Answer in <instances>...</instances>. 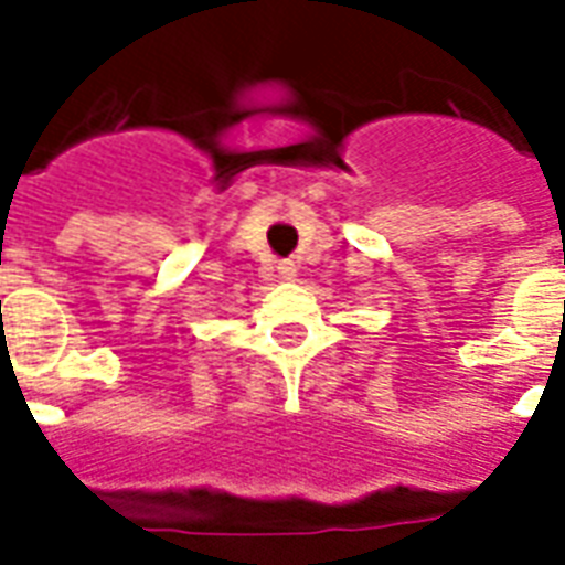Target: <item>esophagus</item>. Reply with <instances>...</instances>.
I'll return each mask as SVG.
<instances>
[{"instance_id": "34e87169", "label": "esophagus", "mask_w": 565, "mask_h": 565, "mask_svg": "<svg viewBox=\"0 0 565 565\" xmlns=\"http://www.w3.org/2000/svg\"><path fill=\"white\" fill-rule=\"evenodd\" d=\"M278 275H281L284 281H294V278H296V266H294V263H278Z\"/></svg>"}]
</instances>
